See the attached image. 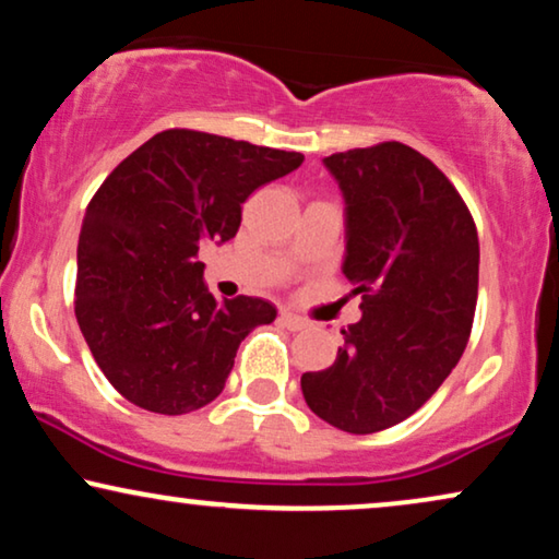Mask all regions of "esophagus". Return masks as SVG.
<instances>
[{"label":"esophagus","instance_id":"obj_1","mask_svg":"<svg viewBox=\"0 0 559 559\" xmlns=\"http://www.w3.org/2000/svg\"><path fill=\"white\" fill-rule=\"evenodd\" d=\"M278 320H281V324H284V328L294 330V332H296V330H304V328H307V322H304L301 317H296L294 312H286V309H284V312H281Z\"/></svg>","mask_w":559,"mask_h":559}]
</instances>
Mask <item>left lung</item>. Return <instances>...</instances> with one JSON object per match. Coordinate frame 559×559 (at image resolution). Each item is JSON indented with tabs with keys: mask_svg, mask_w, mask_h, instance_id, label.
Here are the masks:
<instances>
[{
	"mask_svg": "<svg viewBox=\"0 0 559 559\" xmlns=\"http://www.w3.org/2000/svg\"><path fill=\"white\" fill-rule=\"evenodd\" d=\"M345 198L343 273L361 320L330 369L307 371L309 409L345 433H377L426 405L467 348L479 242L447 175L400 141L324 157Z\"/></svg>",
	"mask_w": 559,
	"mask_h": 559,
	"instance_id": "left-lung-1",
	"label": "left lung"
}]
</instances>
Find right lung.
Wrapping results in <instances>:
<instances>
[{
	"instance_id": "1",
	"label": "right lung",
	"mask_w": 559,
	"mask_h": 559,
	"mask_svg": "<svg viewBox=\"0 0 559 559\" xmlns=\"http://www.w3.org/2000/svg\"><path fill=\"white\" fill-rule=\"evenodd\" d=\"M299 152L169 129L129 154L84 211L74 312L105 377L133 405L186 415L222 394L239 343L275 307L216 301L198 250L237 235L242 203Z\"/></svg>"
}]
</instances>
